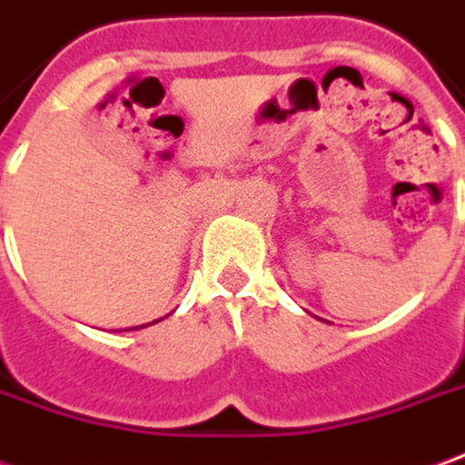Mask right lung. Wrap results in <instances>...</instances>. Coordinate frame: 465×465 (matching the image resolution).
<instances>
[{"mask_svg":"<svg viewBox=\"0 0 465 465\" xmlns=\"http://www.w3.org/2000/svg\"><path fill=\"white\" fill-rule=\"evenodd\" d=\"M141 327H145V324H141ZM141 327H133V330H141Z\"/></svg>","mask_w":465,"mask_h":465,"instance_id":"add662e5","label":"right lung"}]
</instances>
